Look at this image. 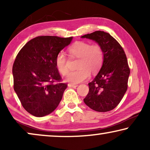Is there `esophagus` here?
Listing matches in <instances>:
<instances>
[{"mask_svg":"<svg viewBox=\"0 0 150 150\" xmlns=\"http://www.w3.org/2000/svg\"><path fill=\"white\" fill-rule=\"evenodd\" d=\"M77 85H75V84H72V83H69L68 84V87H77Z\"/></svg>","mask_w":150,"mask_h":150,"instance_id":"1","label":"esophagus"}]
</instances>
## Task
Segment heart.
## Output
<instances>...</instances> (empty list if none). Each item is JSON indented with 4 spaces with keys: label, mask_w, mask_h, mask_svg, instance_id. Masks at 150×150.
Wrapping results in <instances>:
<instances>
[{
    "label": "heart",
    "mask_w": 150,
    "mask_h": 150,
    "mask_svg": "<svg viewBox=\"0 0 150 150\" xmlns=\"http://www.w3.org/2000/svg\"><path fill=\"white\" fill-rule=\"evenodd\" d=\"M69 56L78 59L77 70L71 71L66 80L72 83H81L89 77L90 72L96 74L100 70L104 62V54L102 47L98 44L79 41L68 48ZM55 65L59 73L65 76L68 73L67 59L63 52H59L55 58Z\"/></svg>",
    "instance_id": "b5f03b06"
}]
</instances>
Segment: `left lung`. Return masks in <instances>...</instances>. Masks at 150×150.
<instances>
[{
	"instance_id": "obj_1",
	"label": "left lung",
	"mask_w": 150,
	"mask_h": 150,
	"mask_svg": "<svg viewBox=\"0 0 150 150\" xmlns=\"http://www.w3.org/2000/svg\"><path fill=\"white\" fill-rule=\"evenodd\" d=\"M95 40L102 47L104 58L100 71L89 83V93L84 102L98 112H107L120 104L128 89L130 75L124 49L109 33L97 30L82 36Z\"/></svg>"
}]
</instances>
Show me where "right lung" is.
I'll return each instance as SVG.
<instances>
[{
    "instance_id": "add662e5",
    "label": "right lung",
    "mask_w": 150,
    "mask_h": 150,
    "mask_svg": "<svg viewBox=\"0 0 150 150\" xmlns=\"http://www.w3.org/2000/svg\"><path fill=\"white\" fill-rule=\"evenodd\" d=\"M72 37L38 36L22 47L14 61L13 89L28 112L44 117L56 109L67 84L55 65L60 51L70 44Z\"/></svg>"
}]
</instances>
